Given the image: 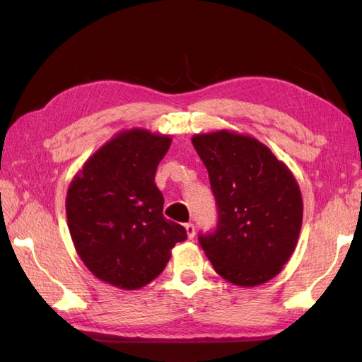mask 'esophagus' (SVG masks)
<instances>
[{
    "mask_svg": "<svg viewBox=\"0 0 362 362\" xmlns=\"http://www.w3.org/2000/svg\"><path fill=\"white\" fill-rule=\"evenodd\" d=\"M185 232H187L188 240H193L194 235H196V228H194L193 224H191V222H188V224H185Z\"/></svg>",
    "mask_w": 362,
    "mask_h": 362,
    "instance_id": "esophagus-1",
    "label": "esophagus"
}]
</instances>
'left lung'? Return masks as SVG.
Wrapping results in <instances>:
<instances>
[{"instance_id": "1", "label": "left lung", "mask_w": 362, "mask_h": 362, "mask_svg": "<svg viewBox=\"0 0 362 362\" xmlns=\"http://www.w3.org/2000/svg\"><path fill=\"white\" fill-rule=\"evenodd\" d=\"M218 204L216 232L199 236L214 271L253 288L281 272L296 250L303 201L291 169L257 138L235 130L191 138Z\"/></svg>"}]
</instances>
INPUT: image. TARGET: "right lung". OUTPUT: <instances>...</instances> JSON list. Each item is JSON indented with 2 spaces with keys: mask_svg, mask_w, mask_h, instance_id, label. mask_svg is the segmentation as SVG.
I'll list each match as a JSON object with an SVG mask.
<instances>
[{
  "mask_svg": "<svg viewBox=\"0 0 362 362\" xmlns=\"http://www.w3.org/2000/svg\"><path fill=\"white\" fill-rule=\"evenodd\" d=\"M171 136L121 130L82 165L66 191L68 228L88 271L115 288L140 289L158 276L182 226L163 216L153 177Z\"/></svg>",
  "mask_w": 362,
  "mask_h": 362,
  "instance_id": "add662e5",
  "label": "right lung"
}]
</instances>
